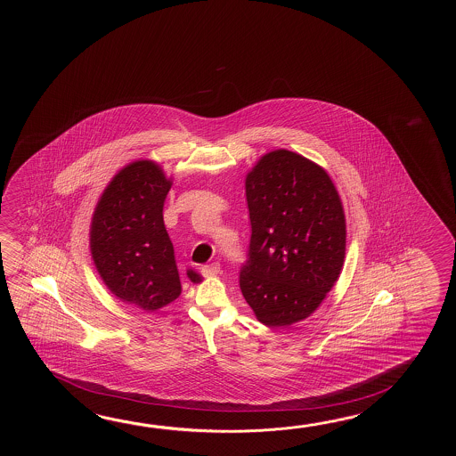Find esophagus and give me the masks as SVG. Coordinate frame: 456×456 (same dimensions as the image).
Listing matches in <instances>:
<instances>
[{"mask_svg": "<svg viewBox=\"0 0 456 456\" xmlns=\"http://www.w3.org/2000/svg\"><path fill=\"white\" fill-rule=\"evenodd\" d=\"M200 272H202L204 277H215V275H218V272H220V264L214 262V264H210V265H204Z\"/></svg>", "mask_w": 456, "mask_h": 456, "instance_id": "1", "label": "esophagus"}]
</instances>
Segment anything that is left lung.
Here are the masks:
<instances>
[{
	"label": "left lung",
	"mask_w": 456,
	"mask_h": 456,
	"mask_svg": "<svg viewBox=\"0 0 456 456\" xmlns=\"http://www.w3.org/2000/svg\"><path fill=\"white\" fill-rule=\"evenodd\" d=\"M251 220L242 297L262 324L287 328L314 313L339 279L346 215L321 166L289 150L262 156L246 175Z\"/></svg>",
	"instance_id": "1"
}]
</instances>
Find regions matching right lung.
Masks as SVG:
<instances>
[{
    "mask_svg": "<svg viewBox=\"0 0 456 456\" xmlns=\"http://www.w3.org/2000/svg\"><path fill=\"white\" fill-rule=\"evenodd\" d=\"M171 179L155 161L140 159L120 169L96 205L89 244L107 289L136 308L156 311L181 295L175 248L163 207ZM192 281L200 275L187 271Z\"/></svg>",
    "mask_w": 456,
    "mask_h": 456,
    "instance_id": "right-lung-1",
    "label": "right lung"
}]
</instances>
